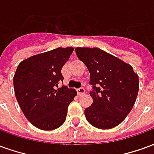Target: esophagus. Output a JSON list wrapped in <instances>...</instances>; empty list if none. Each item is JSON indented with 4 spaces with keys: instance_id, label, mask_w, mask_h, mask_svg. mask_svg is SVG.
<instances>
[{
    "instance_id": "34e87169",
    "label": "esophagus",
    "mask_w": 154,
    "mask_h": 154,
    "mask_svg": "<svg viewBox=\"0 0 154 154\" xmlns=\"http://www.w3.org/2000/svg\"><path fill=\"white\" fill-rule=\"evenodd\" d=\"M77 94L79 95V96H82V95H83V94H85V92H86V91H85V88L84 87H80V88H78L77 90Z\"/></svg>"
}]
</instances>
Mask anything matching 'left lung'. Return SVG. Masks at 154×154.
<instances>
[{"instance_id":"left-lung-1","label":"left lung","mask_w":154,"mask_h":154,"mask_svg":"<svg viewBox=\"0 0 154 154\" xmlns=\"http://www.w3.org/2000/svg\"><path fill=\"white\" fill-rule=\"evenodd\" d=\"M77 57L90 72L93 102L85 109L87 121L96 128L119 125L132 110L139 92V76L129 64L98 48H77Z\"/></svg>"}]
</instances>
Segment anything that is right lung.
Listing matches in <instances>:
<instances>
[{
	"label": "right lung",
	"mask_w": 154,
	"mask_h": 154,
	"mask_svg": "<svg viewBox=\"0 0 154 154\" xmlns=\"http://www.w3.org/2000/svg\"><path fill=\"white\" fill-rule=\"evenodd\" d=\"M74 48H57L34 55L18 65L13 78L16 100L32 125L43 130L60 127L67 117V107L77 96L75 89L58 87L63 81L62 67Z\"/></svg>",
	"instance_id": "add662e5"
}]
</instances>
